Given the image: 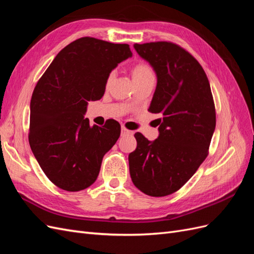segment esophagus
Returning <instances> with one entry per match:
<instances>
[{
  "label": "esophagus",
  "mask_w": 254,
  "mask_h": 254,
  "mask_svg": "<svg viewBox=\"0 0 254 254\" xmlns=\"http://www.w3.org/2000/svg\"><path fill=\"white\" fill-rule=\"evenodd\" d=\"M132 132L130 131V130H128V129H126L125 127H122V129H121V135L122 136H125V135H128V134H131Z\"/></svg>",
  "instance_id": "esophagus-1"
}]
</instances>
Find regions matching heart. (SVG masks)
<instances>
[{
  "instance_id": "heart-1",
  "label": "heart",
  "mask_w": 254,
  "mask_h": 254,
  "mask_svg": "<svg viewBox=\"0 0 254 254\" xmlns=\"http://www.w3.org/2000/svg\"><path fill=\"white\" fill-rule=\"evenodd\" d=\"M131 74H132V79H133V82L135 81H139V80H142L146 77H150V76H155L153 75V72L151 70V67L147 64H135L132 70H131ZM112 76L110 75L109 78H108V81L111 79Z\"/></svg>"
}]
</instances>
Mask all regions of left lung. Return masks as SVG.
Instances as JSON below:
<instances>
[{
	"instance_id": "1",
	"label": "left lung",
	"mask_w": 254,
	"mask_h": 254,
	"mask_svg": "<svg viewBox=\"0 0 254 254\" xmlns=\"http://www.w3.org/2000/svg\"><path fill=\"white\" fill-rule=\"evenodd\" d=\"M133 48L157 75L148 111L162 118L155 141L134 134L137 145L129 153V172L144 194L163 197L183 187L207 156L216 125L213 96L202 66L186 50L171 42Z\"/></svg>"
}]
</instances>
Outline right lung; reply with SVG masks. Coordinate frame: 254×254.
<instances>
[{
	"label": "right lung",
	"mask_w": 254,
	"mask_h": 254,
	"mask_svg": "<svg viewBox=\"0 0 254 254\" xmlns=\"http://www.w3.org/2000/svg\"><path fill=\"white\" fill-rule=\"evenodd\" d=\"M131 56L128 44L83 37L61 50L38 81L28 140L42 171L58 188L78 191L95 182L121 125L109 120L103 127L91 126L84 118L88 102L103 97L112 70Z\"/></svg>",
	"instance_id": "obj_1"
}]
</instances>
